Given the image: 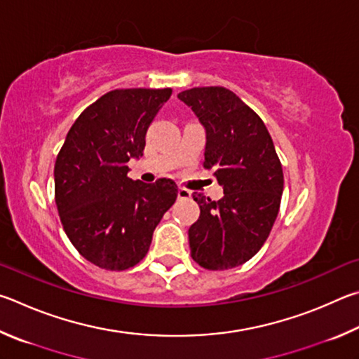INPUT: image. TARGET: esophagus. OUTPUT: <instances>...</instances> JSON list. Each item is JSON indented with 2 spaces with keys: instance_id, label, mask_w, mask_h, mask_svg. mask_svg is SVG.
I'll return each mask as SVG.
<instances>
[{
  "instance_id": "1",
  "label": "esophagus",
  "mask_w": 359,
  "mask_h": 359,
  "mask_svg": "<svg viewBox=\"0 0 359 359\" xmlns=\"http://www.w3.org/2000/svg\"><path fill=\"white\" fill-rule=\"evenodd\" d=\"M191 191L186 189V187H180L178 189V198H191Z\"/></svg>"
}]
</instances>
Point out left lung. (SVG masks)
<instances>
[{
	"label": "left lung",
	"instance_id": "obj_1",
	"mask_svg": "<svg viewBox=\"0 0 359 359\" xmlns=\"http://www.w3.org/2000/svg\"><path fill=\"white\" fill-rule=\"evenodd\" d=\"M206 129L205 168H215L224 197L194 192L200 217L189 229L194 262L224 271L252 259L268 240L280 208L284 173L273 138L257 113L224 86L178 94Z\"/></svg>",
	"mask_w": 359,
	"mask_h": 359
}]
</instances>
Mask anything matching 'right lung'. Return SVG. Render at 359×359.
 Instances as JSON below:
<instances>
[{"instance_id":"obj_1","label":"right lung","mask_w":359,"mask_h":359,"mask_svg":"<svg viewBox=\"0 0 359 359\" xmlns=\"http://www.w3.org/2000/svg\"><path fill=\"white\" fill-rule=\"evenodd\" d=\"M172 88H121L100 96L69 129L55 162V203L69 241L102 269L124 271L147 255L153 231L178 197L168 178L132 181L128 162Z\"/></svg>"}]
</instances>
